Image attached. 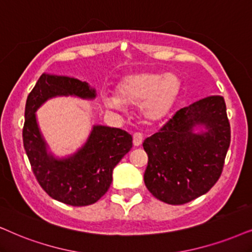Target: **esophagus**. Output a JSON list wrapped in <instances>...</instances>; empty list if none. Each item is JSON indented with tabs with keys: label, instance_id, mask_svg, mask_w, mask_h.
I'll return each mask as SVG.
<instances>
[{
	"label": "esophagus",
	"instance_id": "esophagus-1",
	"mask_svg": "<svg viewBox=\"0 0 252 252\" xmlns=\"http://www.w3.org/2000/svg\"><path fill=\"white\" fill-rule=\"evenodd\" d=\"M132 143L135 146H139L143 143V135L141 132H135L132 136Z\"/></svg>",
	"mask_w": 252,
	"mask_h": 252
}]
</instances>
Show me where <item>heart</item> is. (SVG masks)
Listing matches in <instances>:
<instances>
[{"label": "heart", "mask_w": 252, "mask_h": 252, "mask_svg": "<svg viewBox=\"0 0 252 252\" xmlns=\"http://www.w3.org/2000/svg\"><path fill=\"white\" fill-rule=\"evenodd\" d=\"M181 88L174 73L141 72L124 76L117 86V95L103 94L107 109L123 110L126 104L138 106L146 121L157 123L170 115Z\"/></svg>", "instance_id": "1"}]
</instances>
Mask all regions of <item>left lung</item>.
Wrapping results in <instances>:
<instances>
[{"label": "left lung", "instance_id": "obj_1", "mask_svg": "<svg viewBox=\"0 0 252 252\" xmlns=\"http://www.w3.org/2000/svg\"><path fill=\"white\" fill-rule=\"evenodd\" d=\"M229 145L230 124L223 97L213 95L181 108L143 143L149 157L145 186L168 205L192 201L219 180Z\"/></svg>", "mask_w": 252, "mask_h": 252}]
</instances>
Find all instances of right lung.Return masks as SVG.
Here are the masks:
<instances>
[{
    "label": "right lung",
    "instance_id": "1",
    "mask_svg": "<svg viewBox=\"0 0 252 252\" xmlns=\"http://www.w3.org/2000/svg\"><path fill=\"white\" fill-rule=\"evenodd\" d=\"M57 96L93 100L96 92L79 79L43 73L25 104V152L34 177L52 199L75 207L92 205L110 187L114 167L132 148V137L124 130L93 126L87 141L78 151L57 158L49 151L36 116L41 104Z\"/></svg>",
    "mask_w": 252,
    "mask_h": 252
}]
</instances>
